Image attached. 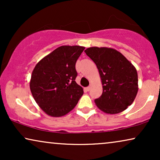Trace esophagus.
I'll use <instances>...</instances> for the list:
<instances>
[{"label":"esophagus","instance_id":"34e87169","mask_svg":"<svg viewBox=\"0 0 160 160\" xmlns=\"http://www.w3.org/2000/svg\"><path fill=\"white\" fill-rule=\"evenodd\" d=\"M91 88H92V87H91V85H90V86H89L88 87H87L86 90H87V91H89V90H90V89H91Z\"/></svg>","mask_w":160,"mask_h":160}]
</instances>
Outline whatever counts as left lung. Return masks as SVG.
Returning a JSON list of instances; mask_svg holds the SVG:
<instances>
[{
    "label": "left lung",
    "instance_id": "left-lung-1",
    "mask_svg": "<svg viewBox=\"0 0 160 160\" xmlns=\"http://www.w3.org/2000/svg\"><path fill=\"white\" fill-rule=\"evenodd\" d=\"M85 53L97 65L102 85L98 108L108 114L121 113L134 101L138 91V73L121 52L112 48L89 47Z\"/></svg>",
    "mask_w": 160,
    "mask_h": 160
}]
</instances>
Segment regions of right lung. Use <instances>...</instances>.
<instances>
[{
	"instance_id": "right-lung-1",
	"label": "right lung",
	"mask_w": 160,
	"mask_h": 160,
	"mask_svg": "<svg viewBox=\"0 0 160 160\" xmlns=\"http://www.w3.org/2000/svg\"><path fill=\"white\" fill-rule=\"evenodd\" d=\"M84 47L61 46L37 63L32 72L30 89L38 106L52 117L73 110L84 90L76 82V62Z\"/></svg>"
}]
</instances>
